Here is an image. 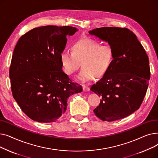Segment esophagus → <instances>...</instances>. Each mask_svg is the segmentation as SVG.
<instances>
[{
  "label": "esophagus",
  "instance_id": "1",
  "mask_svg": "<svg viewBox=\"0 0 158 158\" xmlns=\"http://www.w3.org/2000/svg\"><path fill=\"white\" fill-rule=\"evenodd\" d=\"M82 89H83V91H85V92H88V91L89 90V88L86 85H82Z\"/></svg>",
  "mask_w": 158,
  "mask_h": 158
}]
</instances>
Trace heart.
Wrapping results in <instances>:
<instances>
[{
	"label": "heart",
	"mask_w": 158,
	"mask_h": 158,
	"mask_svg": "<svg viewBox=\"0 0 158 158\" xmlns=\"http://www.w3.org/2000/svg\"><path fill=\"white\" fill-rule=\"evenodd\" d=\"M114 57V50L109 45H102L89 38L77 40L72 46V52L64 51L60 60L63 71L69 76L73 75L80 67L82 70L77 79L87 82L102 77L108 71Z\"/></svg>",
	"instance_id": "1"
}]
</instances>
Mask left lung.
<instances>
[{"mask_svg": "<svg viewBox=\"0 0 158 158\" xmlns=\"http://www.w3.org/2000/svg\"><path fill=\"white\" fill-rule=\"evenodd\" d=\"M89 33L108 42L114 54L108 71L91 87L102 97L94 113L103 121L125 118L139 109L145 96L151 76L148 56L127 28L104 27Z\"/></svg>", "mask_w": 158, "mask_h": 158, "instance_id": "1", "label": "left lung"}]
</instances>
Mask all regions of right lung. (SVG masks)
<instances>
[{
	"mask_svg": "<svg viewBox=\"0 0 158 158\" xmlns=\"http://www.w3.org/2000/svg\"><path fill=\"white\" fill-rule=\"evenodd\" d=\"M71 26L36 27L16 44L10 68L13 98L29 118L54 122L64 113L69 97L82 91L62 70L61 53L66 36L77 31Z\"/></svg>",
	"mask_w": 158,
	"mask_h": 158,
	"instance_id": "right-lung-1",
	"label": "right lung"
}]
</instances>
